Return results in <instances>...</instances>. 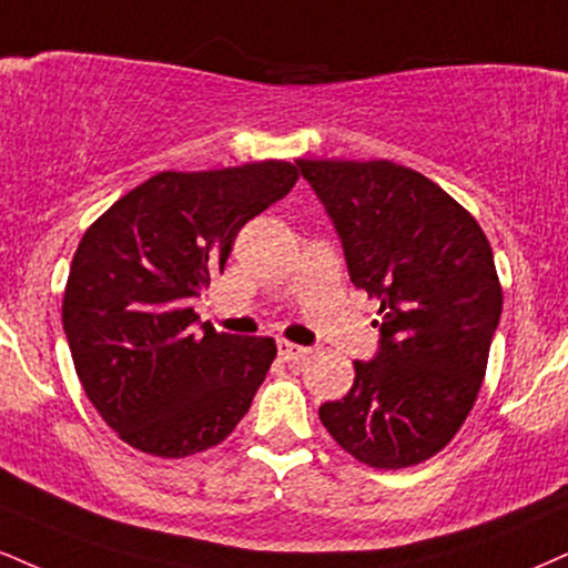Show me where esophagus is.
Segmentation results:
<instances>
[{
	"instance_id": "esophagus-1",
	"label": "esophagus",
	"mask_w": 568,
	"mask_h": 568,
	"mask_svg": "<svg viewBox=\"0 0 568 568\" xmlns=\"http://www.w3.org/2000/svg\"><path fill=\"white\" fill-rule=\"evenodd\" d=\"M277 354H280V359H285V362H298V359H304L306 354H310V349H306V346L291 344V341L280 338L277 341Z\"/></svg>"
}]
</instances>
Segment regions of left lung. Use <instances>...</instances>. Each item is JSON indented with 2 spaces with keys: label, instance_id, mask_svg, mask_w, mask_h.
<instances>
[{
  "label": "left lung",
  "instance_id": "obj_1",
  "mask_svg": "<svg viewBox=\"0 0 568 568\" xmlns=\"http://www.w3.org/2000/svg\"><path fill=\"white\" fill-rule=\"evenodd\" d=\"M357 288L381 302V341L354 386L320 407L327 434L373 468L447 447L479 396L503 312L479 222L439 184L392 161H296Z\"/></svg>",
  "mask_w": 568,
  "mask_h": 568
}]
</instances>
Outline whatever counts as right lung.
Segmentation results:
<instances>
[{"label":"right lung","mask_w":568,"mask_h":568,"mask_svg":"<svg viewBox=\"0 0 568 568\" xmlns=\"http://www.w3.org/2000/svg\"><path fill=\"white\" fill-rule=\"evenodd\" d=\"M296 180L288 161L161 172L81 237L63 331L89 402L140 453H203L248 413L275 341L197 325L190 304L224 270L243 224Z\"/></svg>","instance_id":"right-lung-1"}]
</instances>
